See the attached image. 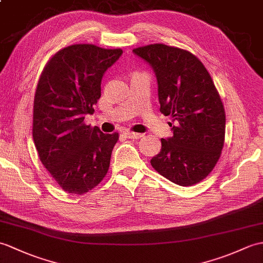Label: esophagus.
<instances>
[{
  "label": "esophagus",
  "instance_id": "obj_1",
  "mask_svg": "<svg viewBox=\"0 0 263 263\" xmlns=\"http://www.w3.org/2000/svg\"><path fill=\"white\" fill-rule=\"evenodd\" d=\"M124 134L129 139H140L142 137L141 133H136V132H131V131H126V132H124Z\"/></svg>",
  "mask_w": 263,
  "mask_h": 263
}]
</instances>
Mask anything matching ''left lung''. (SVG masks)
Returning <instances> with one entry per match:
<instances>
[{
	"label": "left lung",
	"mask_w": 263,
	"mask_h": 263,
	"mask_svg": "<svg viewBox=\"0 0 263 263\" xmlns=\"http://www.w3.org/2000/svg\"><path fill=\"white\" fill-rule=\"evenodd\" d=\"M133 52L152 67L160 112L175 122L174 136L161 139L151 166L179 186L197 184L214 169L225 138L224 106L210 72L196 56L177 47L155 44Z\"/></svg>",
	"instance_id": "left-lung-1"
}]
</instances>
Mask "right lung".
I'll use <instances>...</instances> for the list:
<instances>
[{
    "label": "right lung",
    "mask_w": 263,
    "mask_h": 263,
    "mask_svg": "<svg viewBox=\"0 0 263 263\" xmlns=\"http://www.w3.org/2000/svg\"><path fill=\"white\" fill-rule=\"evenodd\" d=\"M122 49L72 45L45 66L33 102L32 137L40 161L65 192L83 195L108 172L119 133H102L84 123L101 97L106 71Z\"/></svg>",
    "instance_id": "right-lung-1"
}]
</instances>
